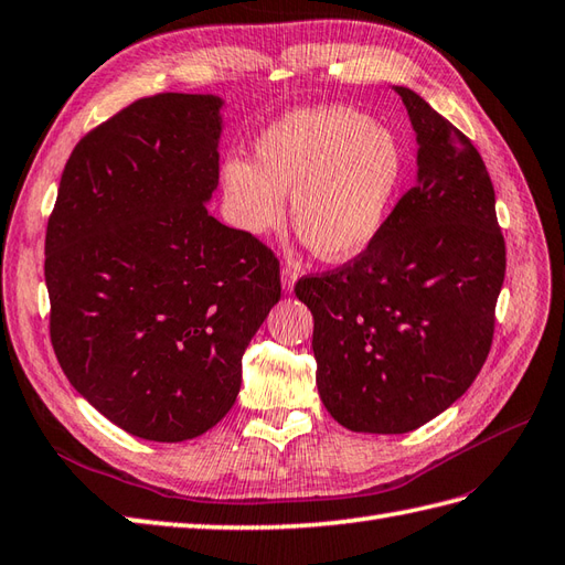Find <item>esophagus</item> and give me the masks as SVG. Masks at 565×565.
I'll list each match as a JSON object with an SVG mask.
<instances>
[{
  "mask_svg": "<svg viewBox=\"0 0 565 565\" xmlns=\"http://www.w3.org/2000/svg\"><path fill=\"white\" fill-rule=\"evenodd\" d=\"M280 278H282V290L285 292H292L295 290V280H297V270L292 268V263H285L282 270H280Z\"/></svg>",
  "mask_w": 565,
  "mask_h": 565,
  "instance_id": "34e87169",
  "label": "esophagus"
}]
</instances>
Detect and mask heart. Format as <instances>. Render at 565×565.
Instances as JSON below:
<instances>
[{
  "mask_svg": "<svg viewBox=\"0 0 565 565\" xmlns=\"http://www.w3.org/2000/svg\"><path fill=\"white\" fill-rule=\"evenodd\" d=\"M404 179L392 130L343 106L287 113L256 142V161L230 157L222 185L236 227L260 236L282 222L326 260L362 254L380 234Z\"/></svg>",
  "mask_w": 565,
  "mask_h": 565,
  "instance_id": "obj_1",
  "label": "heart"
}]
</instances>
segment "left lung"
<instances>
[{
  "label": "left lung",
  "instance_id": "left-lung-1",
  "mask_svg": "<svg viewBox=\"0 0 565 565\" xmlns=\"http://www.w3.org/2000/svg\"><path fill=\"white\" fill-rule=\"evenodd\" d=\"M394 92L416 130V185L362 254L295 285L315 317L326 411L377 435L416 430L467 392L491 350L505 278L481 154L416 92Z\"/></svg>",
  "mask_w": 565,
  "mask_h": 565
}]
</instances>
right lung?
Listing matches in <instances>:
<instances>
[{
	"mask_svg": "<svg viewBox=\"0 0 565 565\" xmlns=\"http://www.w3.org/2000/svg\"><path fill=\"white\" fill-rule=\"evenodd\" d=\"M222 98L157 94L84 135L45 232L50 341L89 404L183 443L234 406L242 355L280 299V263L207 212Z\"/></svg>",
	"mask_w": 565,
	"mask_h": 565,
	"instance_id": "add662e5",
	"label": "right lung"
}]
</instances>
